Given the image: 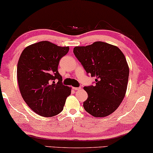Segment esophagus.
<instances>
[{"instance_id":"obj_1","label":"esophagus","mask_w":153,"mask_h":153,"mask_svg":"<svg viewBox=\"0 0 153 153\" xmlns=\"http://www.w3.org/2000/svg\"><path fill=\"white\" fill-rule=\"evenodd\" d=\"M73 89H74V90L77 91V90H79V89H81V88H80V87H73Z\"/></svg>"}]
</instances>
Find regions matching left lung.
<instances>
[{"instance_id": "left-lung-1", "label": "left lung", "mask_w": 153, "mask_h": 153, "mask_svg": "<svg viewBox=\"0 0 153 153\" xmlns=\"http://www.w3.org/2000/svg\"><path fill=\"white\" fill-rule=\"evenodd\" d=\"M74 53L86 72L95 77V85L84 86L88 98L83 106L95 117H104L117 109L126 95L129 67L117 47L97 41L85 47H76Z\"/></svg>"}]
</instances>
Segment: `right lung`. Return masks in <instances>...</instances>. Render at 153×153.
<instances>
[{
  "label": "right lung",
  "instance_id": "1",
  "mask_svg": "<svg viewBox=\"0 0 153 153\" xmlns=\"http://www.w3.org/2000/svg\"><path fill=\"white\" fill-rule=\"evenodd\" d=\"M69 50V47L41 41L27 47L19 58L17 78L20 94L29 108L42 117L60 113L71 95V88L63 85L58 71L60 58Z\"/></svg>",
  "mask_w": 153,
  "mask_h": 153
}]
</instances>
